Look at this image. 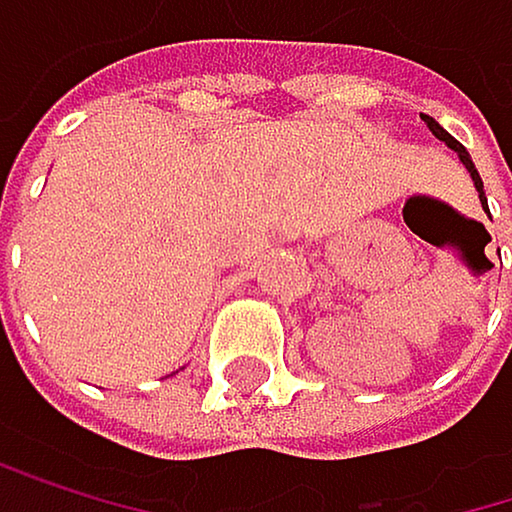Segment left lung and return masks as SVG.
Here are the masks:
<instances>
[{
  "mask_svg": "<svg viewBox=\"0 0 512 512\" xmlns=\"http://www.w3.org/2000/svg\"><path fill=\"white\" fill-rule=\"evenodd\" d=\"M422 121L428 124V130H431V133H434V136H437L440 142H446L449 148H455V151H458V157H461V163L467 166V172H470V178H473V185H477V191H480V203L486 206V194H483V178H480V172H477V166H473V160H470V154L464 151V145H461L458 139H452V136H449V133H446V130H443V127H440V124L434 121V118H428V115H422ZM486 209H489V206H486Z\"/></svg>",
  "mask_w": 512,
  "mask_h": 512,
  "instance_id": "1",
  "label": "left lung"
}]
</instances>
